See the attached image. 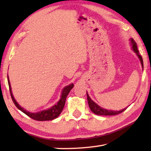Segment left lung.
Here are the masks:
<instances>
[{
	"label": "left lung",
	"instance_id": "8db88e82",
	"mask_svg": "<svg viewBox=\"0 0 151 151\" xmlns=\"http://www.w3.org/2000/svg\"><path fill=\"white\" fill-rule=\"evenodd\" d=\"M131 43L132 45V49L133 50L135 51L136 53V54L139 58L140 60V62H141V64L142 65V67L144 68V65H143V60H142V57L141 55H139V51L137 49V43L135 42V40H133V38L131 39ZM86 95H87V101H88V106H89V108L91 109V111H92L93 113H95V114L98 115H117L119 113H122L123 111H124L127 108L124 109L121 111H111V110H106V109L101 108L100 106H98L96 103H95L90 98V97L88 96V95L86 92Z\"/></svg>",
	"mask_w": 151,
	"mask_h": 151
}]
</instances>
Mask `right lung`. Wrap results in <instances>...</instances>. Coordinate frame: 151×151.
<instances>
[{"instance_id":"1","label":"right lung","mask_w":151,"mask_h":151,"mask_svg":"<svg viewBox=\"0 0 151 151\" xmlns=\"http://www.w3.org/2000/svg\"><path fill=\"white\" fill-rule=\"evenodd\" d=\"M7 80H8V84H9V87L10 94H11L12 99V100H13L15 106L17 107L19 110L21 111L22 112H23L24 114L27 115V116L37 121L52 120V119H54L56 118V117H58L59 115L60 114L62 111H63L64 106H65L67 96H68V94H69L70 91L73 88L74 86L73 84H69V85L65 86V87L63 88V91H62L60 99L58 102L57 104H55L54 106H53L52 107H51V108L47 109V110L40 111V112H38V113H30L29 112V111H26L25 109L22 108V107L18 104L15 99H14L13 94H12V92L11 85H10V82H9L8 75H7Z\"/></svg>"}]
</instances>
